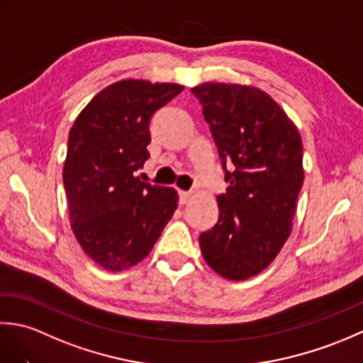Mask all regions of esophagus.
I'll use <instances>...</instances> for the list:
<instances>
[{
    "label": "esophagus",
    "mask_w": 363,
    "mask_h": 363,
    "mask_svg": "<svg viewBox=\"0 0 363 363\" xmlns=\"http://www.w3.org/2000/svg\"><path fill=\"white\" fill-rule=\"evenodd\" d=\"M191 198V191L187 190H179V203L181 204H186L189 203V199Z\"/></svg>",
    "instance_id": "obj_1"
}]
</instances>
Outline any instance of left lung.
<instances>
[{
    "instance_id": "1",
    "label": "left lung",
    "mask_w": 363,
    "mask_h": 363,
    "mask_svg": "<svg viewBox=\"0 0 363 363\" xmlns=\"http://www.w3.org/2000/svg\"><path fill=\"white\" fill-rule=\"evenodd\" d=\"M220 150L229 187L217 196L220 218L199 235L215 273L245 281L272 264L291 234L303 187V142L274 99L246 84L191 87Z\"/></svg>"
}]
</instances>
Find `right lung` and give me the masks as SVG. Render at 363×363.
<instances>
[{
	"label": "right lung",
	"instance_id": "obj_1",
	"mask_svg": "<svg viewBox=\"0 0 363 363\" xmlns=\"http://www.w3.org/2000/svg\"><path fill=\"white\" fill-rule=\"evenodd\" d=\"M184 90L181 84L121 79L96 94L68 134L64 186L76 240L109 272L151 252L177 207L173 187L135 176L150 157L151 115Z\"/></svg>",
	"mask_w": 363,
	"mask_h": 363
}]
</instances>
